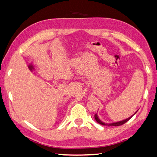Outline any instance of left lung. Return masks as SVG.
I'll return each instance as SVG.
<instances>
[{"label":"left lung","mask_w":157,"mask_h":157,"mask_svg":"<svg viewBox=\"0 0 157 157\" xmlns=\"http://www.w3.org/2000/svg\"><path fill=\"white\" fill-rule=\"evenodd\" d=\"M136 112H137V111H136L135 113L134 114V115H135ZM133 115L130 116V117H128V118H127V119H124V120H122V121H117V122H114V123H110V124H106V123H104V122H103L102 121H101L100 119H99L98 115V114H97V113L95 115V120H96L97 122H98V123H99V124L104 125V126H121V125L124 124H125V123H126V122H127L128 120H129V119H130V118L132 117Z\"/></svg>","instance_id":"left-lung-1"}]
</instances>
